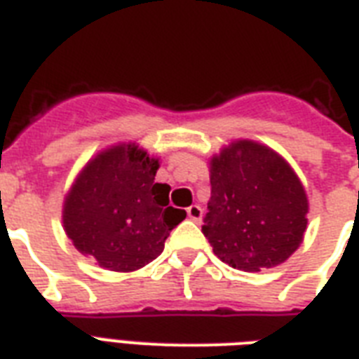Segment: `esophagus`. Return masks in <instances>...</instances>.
<instances>
[{"instance_id":"esophagus-1","label":"esophagus","mask_w":359,"mask_h":359,"mask_svg":"<svg viewBox=\"0 0 359 359\" xmlns=\"http://www.w3.org/2000/svg\"><path fill=\"white\" fill-rule=\"evenodd\" d=\"M186 212H188V218L194 219V222H199L203 216V208L199 205H191V207H188Z\"/></svg>"}]
</instances>
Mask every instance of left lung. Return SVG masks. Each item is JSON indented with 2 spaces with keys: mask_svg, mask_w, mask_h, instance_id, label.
Returning <instances> with one entry per match:
<instances>
[{
  "mask_svg": "<svg viewBox=\"0 0 359 359\" xmlns=\"http://www.w3.org/2000/svg\"><path fill=\"white\" fill-rule=\"evenodd\" d=\"M208 163L212 190L203 235L214 255L244 272L287 261L300 248L309 212L289 162L262 143L238 140Z\"/></svg>",
  "mask_w": 359,
  "mask_h": 359,
  "instance_id": "left-lung-1",
  "label": "left lung"
}]
</instances>
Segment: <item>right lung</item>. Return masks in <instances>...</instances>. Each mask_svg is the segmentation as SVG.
<instances>
[{"label": "right lung", "instance_id": "right-lung-1", "mask_svg": "<svg viewBox=\"0 0 359 359\" xmlns=\"http://www.w3.org/2000/svg\"><path fill=\"white\" fill-rule=\"evenodd\" d=\"M160 160L135 143L100 151L86 163L63 203V227L81 255L111 272H134L163 251L186 218L169 207V184L154 180Z\"/></svg>", "mask_w": 359, "mask_h": 359}]
</instances>
